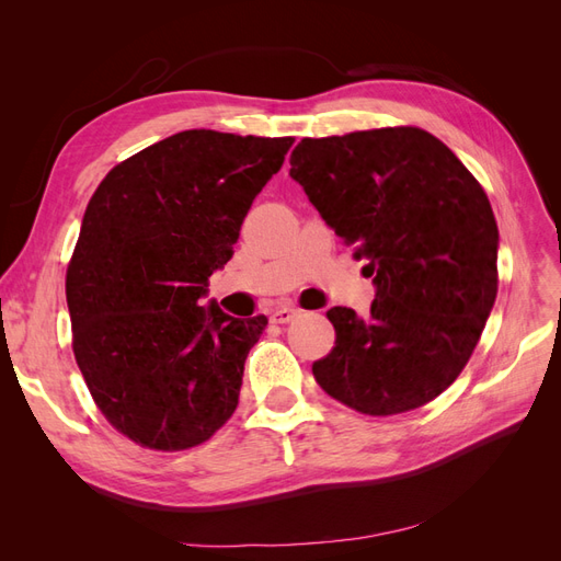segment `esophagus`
I'll use <instances>...</instances> for the list:
<instances>
[{
	"label": "esophagus",
	"mask_w": 561,
	"mask_h": 561,
	"mask_svg": "<svg viewBox=\"0 0 561 561\" xmlns=\"http://www.w3.org/2000/svg\"><path fill=\"white\" fill-rule=\"evenodd\" d=\"M297 316H299V311H297V309L280 307V309H276V311H271L268 320H271V322H276V325H285V322H293Z\"/></svg>",
	"instance_id": "1"
}]
</instances>
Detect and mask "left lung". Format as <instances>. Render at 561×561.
I'll return each mask as SVG.
<instances>
[{"mask_svg": "<svg viewBox=\"0 0 561 561\" xmlns=\"http://www.w3.org/2000/svg\"><path fill=\"white\" fill-rule=\"evenodd\" d=\"M290 165L377 287L367 318L328 311L336 342L316 381L369 416L431 402L461 375L496 301L499 227L480 182L412 126L304 138Z\"/></svg>", "mask_w": 561, "mask_h": 561, "instance_id": "8db88e82", "label": "left lung"}]
</instances>
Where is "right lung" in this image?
Returning <instances> with one entry per match:
<instances>
[{
    "mask_svg": "<svg viewBox=\"0 0 561 561\" xmlns=\"http://www.w3.org/2000/svg\"><path fill=\"white\" fill-rule=\"evenodd\" d=\"M293 142L182 130L112 168L89 201L65 283L72 348L100 412L133 443L196 447L239 404L266 318L201 299Z\"/></svg>",
    "mask_w": 561,
    "mask_h": 561,
    "instance_id": "right-lung-1",
    "label": "right lung"
}]
</instances>
